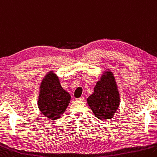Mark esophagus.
Wrapping results in <instances>:
<instances>
[{"label": "esophagus", "instance_id": "esophagus-1", "mask_svg": "<svg viewBox=\"0 0 157 157\" xmlns=\"http://www.w3.org/2000/svg\"><path fill=\"white\" fill-rule=\"evenodd\" d=\"M84 99V97H80L79 98L77 99V100H79V101H83Z\"/></svg>", "mask_w": 157, "mask_h": 157}]
</instances>
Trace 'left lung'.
Masks as SVG:
<instances>
[{"label": "left lung", "instance_id": "8db88e82", "mask_svg": "<svg viewBox=\"0 0 157 157\" xmlns=\"http://www.w3.org/2000/svg\"><path fill=\"white\" fill-rule=\"evenodd\" d=\"M106 70L97 82L93 93L87 99L94 115L101 120L112 119L120 104L115 76L109 69Z\"/></svg>", "mask_w": 157, "mask_h": 157}]
</instances>
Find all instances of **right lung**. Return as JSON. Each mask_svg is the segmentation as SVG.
Segmentation results:
<instances>
[{
    "instance_id": "right-lung-1",
    "label": "right lung",
    "mask_w": 157,
    "mask_h": 157,
    "mask_svg": "<svg viewBox=\"0 0 157 157\" xmlns=\"http://www.w3.org/2000/svg\"><path fill=\"white\" fill-rule=\"evenodd\" d=\"M70 94L62 87L58 75L49 71L40 84L38 100L39 110L51 120L60 118L69 106Z\"/></svg>"
}]
</instances>
